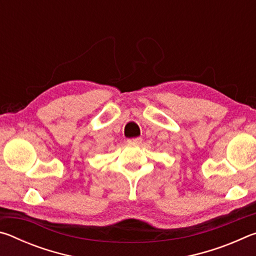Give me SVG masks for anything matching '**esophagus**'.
Masks as SVG:
<instances>
[{
	"label": "esophagus",
	"mask_w": 256,
	"mask_h": 256,
	"mask_svg": "<svg viewBox=\"0 0 256 256\" xmlns=\"http://www.w3.org/2000/svg\"><path fill=\"white\" fill-rule=\"evenodd\" d=\"M128 142L130 144H140L142 142V138L138 136V138H128Z\"/></svg>",
	"instance_id": "obj_1"
}]
</instances>
